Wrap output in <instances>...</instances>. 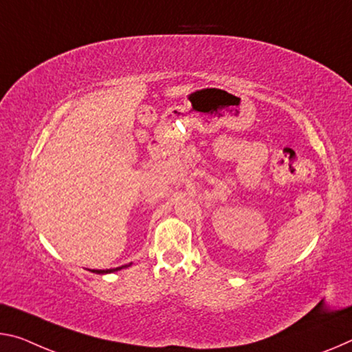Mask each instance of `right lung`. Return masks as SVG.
Segmentation results:
<instances>
[{
	"instance_id": "right-lung-1",
	"label": "right lung",
	"mask_w": 352,
	"mask_h": 352,
	"mask_svg": "<svg viewBox=\"0 0 352 352\" xmlns=\"http://www.w3.org/2000/svg\"><path fill=\"white\" fill-rule=\"evenodd\" d=\"M128 266H131V263H130V265H124V266H119V267H114V270H92L91 272H96V274H109V272H116V271H120V270H124V267H128Z\"/></svg>"
}]
</instances>
